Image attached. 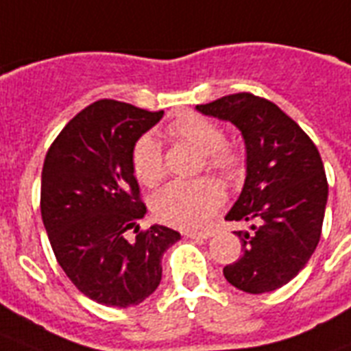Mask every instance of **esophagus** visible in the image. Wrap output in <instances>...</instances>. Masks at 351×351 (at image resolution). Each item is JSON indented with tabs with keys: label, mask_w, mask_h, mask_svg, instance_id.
<instances>
[{
	"label": "esophagus",
	"mask_w": 351,
	"mask_h": 351,
	"mask_svg": "<svg viewBox=\"0 0 351 351\" xmlns=\"http://www.w3.org/2000/svg\"><path fill=\"white\" fill-rule=\"evenodd\" d=\"M216 234V230L214 229H203V230H189L186 232V238H194V240H208V238H213Z\"/></svg>",
	"instance_id": "1"
}]
</instances>
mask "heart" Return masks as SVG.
Here are the masks:
<instances>
[{"instance_id": "heart-1", "label": "heart", "mask_w": 351, "mask_h": 351, "mask_svg": "<svg viewBox=\"0 0 351 351\" xmlns=\"http://www.w3.org/2000/svg\"><path fill=\"white\" fill-rule=\"evenodd\" d=\"M173 138L184 141L205 154L208 168L225 178H234L241 170V156L225 143L223 130L210 119L186 113L168 126ZM132 170L145 186H157L165 178L161 143L154 133H145L132 146ZM225 203V190L216 179L176 181L157 192L152 213L159 221L178 229H199Z\"/></svg>"}]
</instances>
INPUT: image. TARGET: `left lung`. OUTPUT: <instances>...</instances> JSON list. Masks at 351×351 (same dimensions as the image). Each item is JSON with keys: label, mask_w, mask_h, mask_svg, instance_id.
Returning a JSON list of instances; mask_svg holds the SVG:
<instances>
[{"label": "left lung", "mask_w": 351, "mask_h": 351, "mask_svg": "<svg viewBox=\"0 0 351 351\" xmlns=\"http://www.w3.org/2000/svg\"><path fill=\"white\" fill-rule=\"evenodd\" d=\"M195 110L232 122L245 143V183L225 219L252 225L238 232L241 256L225 265V278L252 295L286 286L319 245L324 221L328 181L317 146L278 106L251 93Z\"/></svg>", "instance_id": "obj_1"}]
</instances>
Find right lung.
Returning <instances> with one entry per match:
<instances>
[{"label": "right lung", "instance_id": "1", "mask_svg": "<svg viewBox=\"0 0 351 351\" xmlns=\"http://www.w3.org/2000/svg\"><path fill=\"white\" fill-rule=\"evenodd\" d=\"M119 100H97L54 138L42 170L43 227L78 291L104 306H137L161 282V258L181 238L152 225L138 230L146 206L132 170V146L161 121ZM138 232L128 242L125 230Z\"/></svg>", "mask_w": 351, "mask_h": 351}]
</instances>
